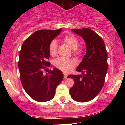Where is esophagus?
I'll return each instance as SVG.
<instances>
[{
	"label": "esophagus",
	"mask_w": 125,
	"mask_h": 125,
	"mask_svg": "<svg viewBox=\"0 0 125 125\" xmlns=\"http://www.w3.org/2000/svg\"><path fill=\"white\" fill-rule=\"evenodd\" d=\"M67 77H68L67 74H66V73H64V79H67Z\"/></svg>",
	"instance_id": "34e87169"
}]
</instances>
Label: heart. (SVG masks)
<instances>
[{"mask_svg": "<svg viewBox=\"0 0 125 125\" xmlns=\"http://www.w3.org/2000/svg\"><path fill=\"white\" fill-rule=\"evenodd\" d=\"M63 41L67 44L69 47L72 50H74V54L76 55H80L82 51L80 48H77L79 45L78 39L73 35H67L63 38ZM57 42L55 40H52L50 43L49 46V51L50 54L52 56L55 55L57 54ZM54 65L59 70L64 72H68L70 69L74 66V62L73 60L67 58L59 57L56 59L54 61Z\"/></svg>", "mask_w": 125, "mask_h": 125, "instance_id": "b5f03b06", "label": "heart"}]
</instances>
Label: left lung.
I'll return each instance as SVG.
<instances>
[{"instance_id":"left-lung-1","label":"left lung","mask_w":125,"mask_h":125,"mask_svg":"<svg viewBox=\"0 0 125 125\" xmlns=\"http://www.w3.org/2000/svg\"><path fill=\"white\" fill-rule=\"evenodd\" d=\"M71 30L85 40L86 51L76 70L82 74L68 76L75 82L70 94L75 101L86 102L94 99L103 88L108 68V54L103 39L94 31L87 28Z\"/></svg>"}]
</instances>
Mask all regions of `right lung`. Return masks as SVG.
Returning <instances> with one entry per match:
<instances>
[{
	"label": "right lung",
	"mask_w": 125,
	"mask_h": 125,
	"mask_svg": "<svg viewBox=\"0 0 125 125\" xmlns=\"http://www.w3.org/2000/svg\"><path fill=\"white\" fill-rule=\"evenodd\" d=\"M62 30H38L25 40L21 48L18 62L21 83L29 96L37 102L53 99L57 87L63 79V73L56 68L46 75L43 71L44 66L50 65L47 62L50 43Z\"/></svg>",
	"instance_id": "right-lung-1"
}]
</instances>
